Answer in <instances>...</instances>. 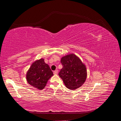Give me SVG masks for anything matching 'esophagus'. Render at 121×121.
Wrapping results in <instances>:
<instances>
[{
    "label": "esophagus",
    "mask_w": 121,
    "mask_h": 121,
    "mask_svg": "<svg viewBox=\"0 0 121 121\" xmlns=\"http://www.w3.org/2000/svg\"><path fill=\"white\" fill-rule=\"evenodd\" d=\"M58 73V70H56V71H54V72H53V74H54V75H56V74H57Z\"/></svg>",
    "instance_id": "esophagus-1"
}]
</instances>
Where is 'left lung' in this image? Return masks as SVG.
Returning <instances> with one entry per match:
<instances>
[{"label":"left lung","instance_id":"obj_1","mask_svg":"<svg viewBox=\"0 0 121 121\" xmlns=\"http://www.w3.org/2000/svg\"><path fill=\"white\" fill-rule=\"evenodd\" d=\"M63 65L58 74L68 88L75 90L81 86L87 78V69L80 58L71 53L62 57Z\"/></svg>","mask_w":121,"mask_h":121}]
</instances>
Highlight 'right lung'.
<instances>
[{
    "label": "right lung",
    "instance_id": "add662e5",
    "mask_svg": "<svg viewBox=\"0 0 121 121\" xmlns=\"http://www.w3.org/2000/svg\"><path fill=\"white\" fill-rule=\"evenodd\" d=\"M53 75L48 65L45 63L43 58H41L32 63L27 72L26 80L30 85L42 90Z\"/></svg>",
    "mask_w": 121,
    "mask_h": 121
}]
</instances>
